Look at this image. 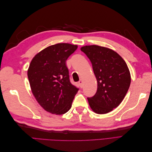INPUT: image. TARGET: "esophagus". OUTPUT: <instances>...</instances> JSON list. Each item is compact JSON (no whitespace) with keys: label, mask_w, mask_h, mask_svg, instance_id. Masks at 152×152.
Instances as JSON below:
<instances>
[{"label":"esophagus","mask_w":152,"mask_h":152,"mask_svg":"<svg viewBox=\"0 0 152 152\" xmlns=\"http://www.w3.org/2000/svg\"><path fill=\"white\" fill-rule=\"evenodd\" d=\"M79 84L80 87V88H82V87H83V85H82V84H83V80H79Z\"/></svg>","instance_id":"1"}]
</instances>
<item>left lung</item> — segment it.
<instances>
[{
	"instance_id": "8db88e82",
	"label": "left lung",
	"mask_w": 152,
	"mask_h": 152,
	"mask_svg": "<svg viewBox=\"0 0 152 152\" xmlns=\"http://www.w3.org/2000/svg\"><path fill=\"white\" fill-rule=\"evenodd\" d=\"M80 50L92 63L98 82L94 96L87 98L90 107L98 114H104L121 103L131 84V74L122 58L114 50L96 45Z\"/></svg>"
}]
</instances>
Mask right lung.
<instances>
[{"label": "right lung", "mask_w": 152, "mask_h": 152, "mask_svg": "<svg viewBox=\"0 0 152 152\" xmlns=\"http://www.w3.org/2000/svg\"><path fill=\"white\" fill-rule=\"evenodd\" d=\"M77 45L59 43L37 54L30 64L28 78L31 92L39 104L56 115L66 113L79 89L71 84L66 61Z\"/></svg>", "instance_id": "obj_1"}]
</instances>
